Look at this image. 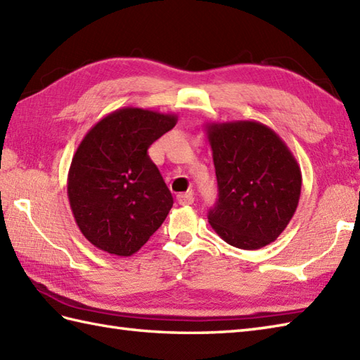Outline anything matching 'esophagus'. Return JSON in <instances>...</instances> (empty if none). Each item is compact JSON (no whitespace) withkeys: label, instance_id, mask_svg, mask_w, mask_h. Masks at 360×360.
Returning <instances> with one entry per match:
<instances>
[{"label":"esophagus","instance_id":"1","mask_svg":"<svg viewBox=\"0 0 360 360\" xmlns=\"http://www.w3.org/2000/svg\"><path fill=\"white\" fill-rule=\"evenodd\" d=\"M176 200H178V202H179L181 205H188V204H193L195 196H193V192L179 193L178 196H176Z\"/></svg>","mask_w":360,"mask_h":360}]
</instances>
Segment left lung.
<instances>
[{
    "mask_svg": "<svg viewBox=\"0 0 360 360\" xmlns=\"http://www.w3.org/2000/svg\"><path fill=\"white\" fill-rule=\"evenodd\" d=\"M218 181L209 223L233 248L255 250L278 238L297 210L302 172L281 137L255 120L205 125Z\"/></svg>",
    "mask_w": 360,
    "mask_h": 360,
    "instance_id": "obj_1",
    "label": "left lung"
}]
</instances>
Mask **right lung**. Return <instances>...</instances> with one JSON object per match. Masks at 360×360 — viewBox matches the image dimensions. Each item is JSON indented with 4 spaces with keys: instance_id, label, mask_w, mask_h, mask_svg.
<instances>
[{
    "instance_id": "obj_1",
    "label": "right lung",
    "mask_w": 360,
    "mask_h": 360,
    "mask_svg": "<svg viewBox=\"0 0 360 360\" xmlns=\"http://www.w3.org/2000/svg\"><path fill=\"white\" fill-rule=\"evenodd\" d=\"M176 122L172 112L125 106L83 137L68 173V198L96 248L129 257L164 223L173 196L147 151Z\"/></svg>"
}]
</instances>
